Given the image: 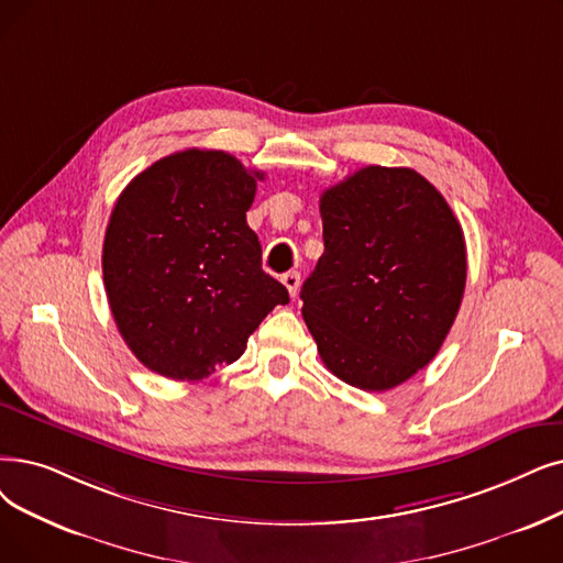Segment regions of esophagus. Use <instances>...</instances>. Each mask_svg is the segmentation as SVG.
I'll return each instance as SVG.
<instances>
[{"mask_svg": "<svg viewBox=\"0 0 563 563\" xmlns=\"http://www.w3.org/2000/svg\"><path fill=\"white\" fill-rule=\"evenodd\" d=\"M280 280H283V285L287 287L289 297H295L297 289H299V283H301V274H299V272H287Z\"/></svg>", "mask_w": 563, "mask_h": 563, "instance_id": "1", "label": "esophagus"}]
</instances>
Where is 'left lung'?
<instances>
[{
	"instance_id": "left-lung-1",
	"label": "left lung",
	"mask_w": 563,
	"mask_h": 563,
	"mask_svg": "<svg viewBox=\"0 0 563 563\" xmlns=\"http://www.w3.org/2000/svg\"><path fill=\"white\" fill-rule=\"evenodd\" d=\"M324 253L301 287L327 368L388 390L434 358L467 280V251L444 195L411 167L368 165L320 198Z\"/></svg>"
}]
</instances>
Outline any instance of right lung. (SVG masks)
Returning a JSON list of instances; mask_svg holds the SVG:
<instances>
[{"label": "right lung", "mask_w": 563, "mask_h": 563, "mask_svg": "<svg viewBox=\"0 0 563 563\" xmlns=\"http://www.w3.org/2000/svg\"><path fill=\"white\" fill-rule=\"evenodd\" d=\"M264 173L216 150H186L140 173L112 209L106 295L121 338L152 373L177 382L234 363L287 289L262 272L246 223Z\"/></svg>", "instance_id": "1"}]
</instances>
